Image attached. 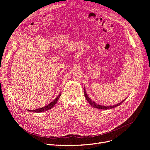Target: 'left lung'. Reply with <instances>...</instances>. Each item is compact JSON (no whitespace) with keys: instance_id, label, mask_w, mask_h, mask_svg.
<instances>
[{"instance_id":"left-lung-1","label":"left lung","mask_w":150,"mask_h":150,"mask_svg":"<svg viewBox=\"0 0 150 150\" xmlns=\"http://www.w3.org/2000/svg\"><path fill=\"white\" fill-rule=\"evenodd\" d=\"M83 93H84V96H85V98H86V100L88 101V103H89V104L91 105V106H93V108H96V109H101V110H108V109H113V108H116V107H117V106H118V105H120L125 100H126V98L125 99V100H122L120 103H118V104H115V105H109V106H105V105H100V104H97V103H96L94 101H92V100L88 96V95H87V93H86V91H85V87H83Z\"/></svg>"}]
</instances>
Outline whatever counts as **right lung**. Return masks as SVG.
<instances>
[{
  "mask_svg": "<svg viewBox=\"0 0 150 150\" xmlns=\"http://www.w3.org/2000/svg\"><path fill=\"white\" fill-rule=\"evenodd\" d=\"M60 95L61 94L60 93V94L53 101H52L50 104H49L47 105L46 106H45V107H42V108H39V109H37L36 110H28V111L29 112H36V113H40V112H45V111H47V110H49L50 109H51L52 108H53L54 105L56 104V103L57 102L59 97H60Z\"/></svg>",
  "mask_w": 150,
  "mask_h": 150,
  "instance_id": "1",
  "label": "right lung"
}]
</instances>
